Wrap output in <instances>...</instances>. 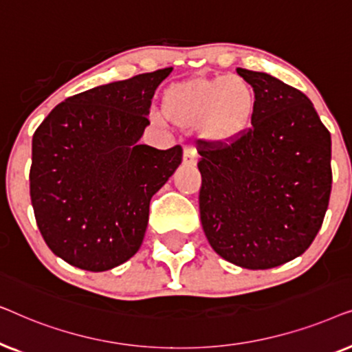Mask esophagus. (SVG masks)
Returning a JSON list of instances; mask_svg holds the SVG:
<instances>
[{
	"label": "esophagus",
	"instance_id": "1",
	"mask_svg": "<svg viewBox=\"0 0 352 352\" xmlns=\"http://www.w3.org/2000/svg\"><path fill=\"white\" fill-rule=\"evenodd\" d=\"M197 162H199V157H197L195 151L192 148H184V155H182V163L186 166H195Z\"/></svg>",
	"mask_w": 352,
	"mask_h": 352
}]
</instances>
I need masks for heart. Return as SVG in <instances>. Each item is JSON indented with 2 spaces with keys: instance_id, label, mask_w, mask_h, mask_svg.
Listing matches in <instances>:
<instances>
[{
  "instance_id": "b5f03b06",
  "label": "heart",
  "mask_w": 352,
  "mask_h": 352,
  "mask_svg": "<svg viewBox=\"0 0 352 352\" xmlns=\"http://www.w3.org/2000/svg\"><path fill=\"white\" fill-rule=\"evenodd\" d=\"M256 93L239 75H197L176 81L163 91L158 123L197 129L208 146H229L243 136L256 113Z\"/></svg>"
}]
</instances>
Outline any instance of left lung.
I'll list each match as a JSON object with an SVG mask.
<instances>
[{"instance_id": "left-lung-1", "label": "left lung", "mask_w": 352, "mask_h": 352, "mask_svg": "<svg viewBox=\"0 0 352 352\" xmlns=\"http://www.w3.org/2000/svg\"><path fill=\"white\" fill-rule=\"evenodd\" d=\"M256 93L252 128L229 146L200 144L205 235L226 261L271 269L309 248L331 192V138L306 94L237 69Z\"/></svg>"}]
</instances>
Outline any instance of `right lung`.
I'll list each match as a JSON object with an SVG mask.
<instances>
[{
    "label": "right lung",
    "mask_w": 352,
    "mask_h": 352,
    "mask_svg": "<svg viewBox=\"0 0 352 352\" xmlns=\"http://www.w3.org/2000/svg\"><path fill=\"white\" fill-rule=\"evenodd\" d=\"M171 67L96 86L56 105L32 141L30 197L47 247L72 266L109 271L134 256L153 194L182 148L139 144Z\"/></svg>",
    "instance_id": "add662e5"
}]
</instances>
